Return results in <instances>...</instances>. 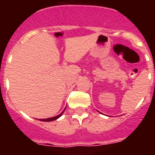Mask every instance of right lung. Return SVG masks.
<instances>
[{"mask_svg":"<svg viewBox=\"0 0 155 155\" xmlns=\"http://www.w3.org/2000/svg\"><path fill=\"white\" fill-rule=\"evenodd\" d=\"M66 109V108H65ZM65 109H64V110H65ZM64 110L63 111L62 113H61V114L60 115H58V116H54V117H52V118H48V119H42V120H41V121H44V122H50V121H53V120H57V119H58L59 117H61V116H62V114L63 113H64Z\"/></svg>","mask_w":155,"mask_h":155,"instance_id":"1","label":"right lung"}]
</instances>
